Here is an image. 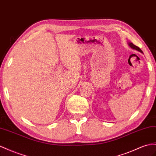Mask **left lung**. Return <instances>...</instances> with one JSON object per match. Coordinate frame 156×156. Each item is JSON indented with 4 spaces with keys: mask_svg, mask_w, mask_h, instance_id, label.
<instances>
[{
    "mask_svg": "<svg viewBox=\"0 0 156 156\" xmlns=\"http://www.w3.org/2000/svg\"><path fill=\"white\" fill-rule=\"evenodd\" d=\"M128 45H129V47H130V48H132V49H134V50H136V51H139V52H140V53H143L142 51L140 49V48H139L138 47H137V46H136L135 45H134V44H133V43L129 42V43H128Z\"/></svg>",
    "mask_w": 156,
    "mask_h": 156,
    "instance_id": "left-lung-1",
    "label": "left lung"
}]
</instances>
